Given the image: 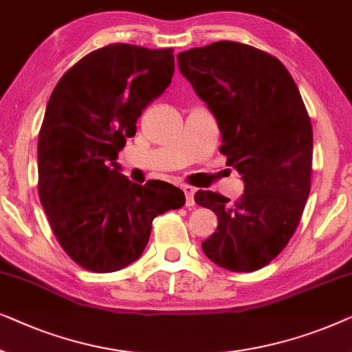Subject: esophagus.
Listing matches in <instances>:
<instances>
[{"label":"esophagus","instance_id":"esophagus-1","mask_svg":"<svg viewBox=\"0 0 352 352\" xmlns=\"http://www.w3.org/2000/svg\"><path fill=\"white\" fill-rule=\"evenodd\" d=\"M183 191H185V196H186V207L195 206V192H196L195 188L185 185L183 186Z\"/></svg>","mask_w":352,"mask_h":352}]
</instances>
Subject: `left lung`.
Segmentation results:
<instances>
[{
    "label": "left lung",
    "mask_w": 352,
    "mask_h": 352,
    "mask_svg": "<svg viewBox=\"0 0 352 352\" xmlns=\"http://www.w3.org/2000/svg\"><path fill=\"white\" fill-rule=\"evenodd\" d=\"M177 63L215 116L226 166L244 182L234 202L195 195L219 219L202 250L234 273L263 268L294 236L311 190L313 127L298 87L276 57L242 43L192 47Z\"/></svg>",
    "instance_id": "1"
}]
</instances>
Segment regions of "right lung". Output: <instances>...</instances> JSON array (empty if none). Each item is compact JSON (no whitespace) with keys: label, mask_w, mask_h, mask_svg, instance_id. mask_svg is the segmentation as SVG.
I'll return each instance as SVG.
<instances>
[{"label":"right lung","mask_w":352,"mask_h":352,"mask_svg":"<svg viewBox=\"0 0 352 352\" xmlns=\"http://www.w3.org/2000/svg\"><path fill=\"white\" fill-rule=\"evenodd\" d=\"M172 49L108 44L57 82L38 138V192L58 244L84 270L113 273L140 258L151 223L180 209L167 182L137 185L118 155L148 103L169 87Z\"/></svg>","instance_id":"add662e5"}]
</instances>
